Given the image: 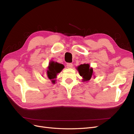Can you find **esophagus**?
<instances>
[{"instance_id": "1", "label": "esophagus", "mask_w": 134, "mask_h": 134, "mask_svg": "<svg viewBox=\"0 0 134 134\" xmlns=\"http://www.w3.org/2000/svg\"><path fill=\"white\" fill-rule=\"evenodd\" d=\"M66 66L68 68H71L72 66V64L71 63H68L66 64Z\"/></svg>"}]
</instances>
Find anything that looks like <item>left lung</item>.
<instances>
[{"instance_id": "left-lung-1", "label": "left lung", "mask_w": 134, "mask_h": 134, "mask_svg": "<svg viewBox=\"0 0 134 134\" xmlns=\"http://www.w3.org/2000/svg\"><path fill=\"white\" fill-rule=\"evenodd\" d=\"M77 70H78L80 75L83 77V81L84 82L90 80L93 75V69L90 68V65L88 64L80 65L77 67Z\"/></svg>"}]
</instances>
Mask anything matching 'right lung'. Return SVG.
Segmentation results:
<instances>
[{
    "label": "right lung",
    "instance_id": "right-lung-1",
    "mask_svg": "<svg viewBox=\"0 0 134 134\" xmlns=\"http://www.w3.org/2000/svg\"><path fill=\"white\" fill-rule=\"evenodd\" d=\"M64 68V66L62 64L54 62V61L50 62L47 71V74L48 78L51 80L52 83H55L56 80H55V79L56 78V75L62 71Z\"/></svg>",
    "mask_w": 134,
    "mask_h": 134
}]
</instances>
